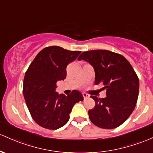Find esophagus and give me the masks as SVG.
I'll list each match as a JSON object with an SVG mask.
<instances>
[{
    "label": "esophagus",
    "instance_id": "obj_1",
    "mask_svg": "<svg viewBox=\"0 0 153 153\" xmlns=\"http://www.w3.org/2000/svg\"><path fill=\"white\" fill-rule=\"evenodd\" d=\"M82 94H83V98H84V99H87V98H88V97H89V95L87 94L86 93H83Z\"/></svg>",
    "mask_w": 153,
    "mask_h": 153
}]
</instances>
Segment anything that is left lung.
<instances>
[{
	"label": "left lung",
	"instance_id": "left-lung-1",
	"mask_svg": "<svg viewBox=\"0 0 153 153\" xmlns=\"http://www.w3.org/2000/svg\"><path fill=\"white\" fill-rule=\"evenodd\" d=\"M94 68L95 85L106 88L105 98L91 96L95 107L88 110L91 121L100 128L112 129L123 124L134 111L139 95V81L123 56L107 50L83 52L78 59Z\"/></svg>",
	"mask_w": 153,
	"mask_h": 153
}]
</instances>
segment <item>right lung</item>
<instances>
[{
  "label": "right lung",
  "instance_id": "1",
  "mask_svg": "<svg viewBox=\"0 0 153 153\" xmlns=\"http://www.w3.org/2000/svg\"><path fill=\"white\" fill-rule=\"evenodd\" d=\"M81 51H68L59 46L43 48L37 54L25 73L23 94L33 120L41 127L55 130L68 122L75 103L83 101L80 91L59 94L56 82L66 78V68Z\"/></svg>",
  "mask_w": 153,
  "mask_h": 153
}]
</instances>
